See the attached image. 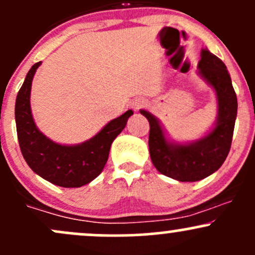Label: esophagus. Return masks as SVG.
I'll return each instance as SVG.
<instances>
[{
    "mask_svg": "<svg viewBox=\"0 0 255 255\" xmlns=\"http://www.w3.org/2000/svg\"><path fill=\"white\" fill-rule=\"evenodd\" d=\"M146 105H148V103H146L144 99H135V100L132 103V105H130V107H132L134 111H139V110L146 107Z\"/></svg>",
    "mask_w": 255,
    "mask_h": 255,
    "instance_id": "esophagus-1",
    "label": "esophagus"
}]
</instances>
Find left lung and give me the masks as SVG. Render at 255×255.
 I'll return each instance as SVG.
<instances>
[{"mask_svg":"<svg viewBox=\"0 0 255 255\" xmlns=\"http://www.w3.org/2000/svg\"><path fill=\"white\" fill-rule=\"evenodd\" d=\"M200 57L198 74L213 88L218 100V117L206 134L187 143L172 140L157 117L140 110L150 125L152 165L160 173L179 182L200 181L221 167L231 148L237 117V96L225 63L208 49L202 50Z\"/></svg>","mask_w":255,"mask_h":255,"instance_id":"obj_1","label":"left lung"}]
</instances>
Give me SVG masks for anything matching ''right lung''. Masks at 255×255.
Listing matches in <instances>:
<instances>
[{
	"label": "right lung",
	"mask_w": 255,
	"mask_h": 255,
	"mask_svg": "<svg viewBox=\"0 0 255 255\" xmlns=\"http://www.w3.org/2000/svg\"><path fill=\"white\" fill-rule=\"evenodd\" d=\"M40 64L31 67L15 99V126L21 154L29 167L50 183L78 188L103 172L112 141L125 129L133 111L128 110L110 121L98 134L83 143L66 145L51 140L36 127L30 107L31 83Z\"/></svg>",
	"instance_id": "right-lung-1"
}]
</instances>
